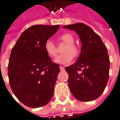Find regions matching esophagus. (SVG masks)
<instances>
[{
  "label": "esophagus",
  "mask_w": 120,
  "mask_h": 120,
  "mask_svg": "<svg viewBox=\"0 0 120 120\" xmlns=\"http://www.w3.org/2000/svg\"><path fill=\"white\" fill-rule=\"evenodd\" d=\"M59 68H60V70H61V71H63L65 70V68H64L63 67H62V66H60V67H59Z\"/></svg>",
  "instance_id": "34e87169"
}]
</instances>
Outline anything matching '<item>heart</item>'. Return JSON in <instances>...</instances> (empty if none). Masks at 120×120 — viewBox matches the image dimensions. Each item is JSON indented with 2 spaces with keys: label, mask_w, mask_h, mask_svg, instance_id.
Wrapping results in <instances>:
<instances>
[{
  "label": "heart",
  "mask_w": 120,
  "mask_h": 120,
  "mask_svg": "<svg viewBox=\"0 0 120 120\" xmlns=\"http://www.w3.org/2000/svg\"><path fill=\"white\" fill-rule=\"evenodd\" d=\"M59 40L66 45L62 50L63 54L58 56L55 59V61L60 64H66L72 61L73 58H77L80 54V49L77 45H75V38L70 33H65L59 37ZM44 49L47 55L53 58L57 54V47L49 40H47L45 43Z\"/></svg>",
  "instance_id": "b5f03b06"
}]
</instances>
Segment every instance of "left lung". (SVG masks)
<instances>
[{
	"label": "left lung",
	"mask_w": 120,
	"mask_h": 120,
	"mask_svg": "<svg viewBox=\"0 0 120 120\" xmlns=\"http://www.w3.org/2000/svg\"><path fill=\"white\" fill-rule=\"evenodd\" d=\"M63 28L77 32L82 43L77 62L65 67L70 90L79 101L94 100L103 93L109 79L110 59L106 47L87 25L77 23Z\"/></svg>",
	"instance_id": "left-lung-1"
}]
</instances>
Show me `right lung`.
<instances>
[{
  "instance_id": "right-lung-1",
  "label": "right lung",
  "mask_w": 120,
  "mask_h": 120,
  "mask_svg": "<svg viewBox=\"0 0 120 120\" xmlns=\"http://www.w3.org/2000/svg\"><path fill=\"white\" fill-rule=\"evenodd\" d=\"M59 27L31 26L22 32L12 49L8 65L10 86L17 98L26 106H43L53 95L60 69L47 55L44 45Z\"/></svg>"
}]
</instances>
